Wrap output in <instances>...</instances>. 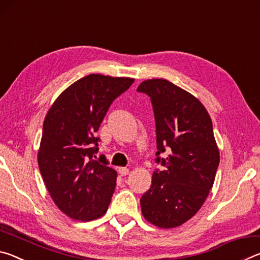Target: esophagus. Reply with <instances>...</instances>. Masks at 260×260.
I'll list each match as a JSON object with an SVG mask.
<instances>
[{"label":"esophagus","mask_w":260,"mask_h":260,"mask_svg":"<svg viewBox=\"0 0 260 260\" xmlns=\"http://www.w3.org/2000/svg\"><path fill=\"white\" fill-rule=\"evenodd\" d=\"M118 172H119L120 175H127L129 173V170L127 169V167H119V169H118Z\"/></svg>","instance_id":"1"}]
</instances>
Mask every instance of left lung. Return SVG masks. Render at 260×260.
Here are the masks:
<instances>
[{
    "mask_svg": "<svg viewBox=\"0 0 260 260\" xmlns=\"http://www.w3.org/2000/svg\"><path fill=\"white\" fill-rule=\"evenodd\" d=\"M138 91L151 100L156 162L162 166L141 197V210L152 225L174 228L197 213L213 186L220 156L212 120L199 99L165 79L141 82Z\"/></svg>",
    "mask_w": 260,
    "mask_h": 260,
    "instance_id": "1",
    "label": "left lung"
}]
</instances>
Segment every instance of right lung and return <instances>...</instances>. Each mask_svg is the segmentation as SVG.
Segmentation results:
<instances>
[{
	"label": "right lung",
	"mask_w": 260,
	"mask_h": 260,
	"mask_svg": "<svg viewBox=\"0 0 260 260\" xmlns=\"http://www.w3.org/2000/svg\"><path fill=\"white\" fill-rule=\"evenodd\" d=\"M133 82L89 74L68 87L47 113L38 164L52 201L70 218L89 221L107 212L117 172L104 155L96 157L95 133L110 105Z\"/></svg>",
	"instance_id": "add662e5"
}]
</instances>
